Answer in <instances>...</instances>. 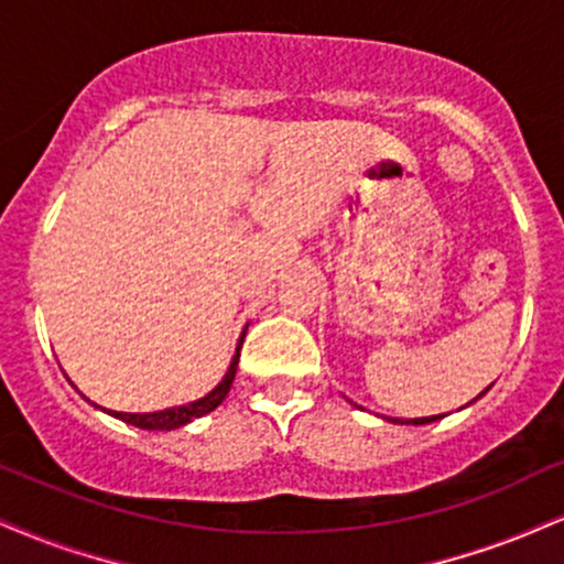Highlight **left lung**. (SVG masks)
<instances>
[{"label": "left lung", "mask_w": 564, "mask_h": 564, "mask_svg": "<svg viewBox=\"0 0 564 564\" xmlns=\"http://www.w3.org/2000/svg\"><path fill=\"white\" fill-rule=\"evenodd\" d=\"M486 389H489V387H486ZM486 389H484V392H486ZM481 394H478V398H481ZM440 419H444V415H426V419H389V421H392V423H413V426H423V423H434V421H440Z\"/></svg>", "instance_id": "8db88e82"}]
</instances>
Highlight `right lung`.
I'll use <instances>...</instances> for the list:
<instances>
[{
  "label": "right lung",
  "instance_id": "add662e5",
  "mask_svg": "<svg viewBox=\"0 0 564 564\" xmlns=\"http://www.w3.org/2000/svg\"><path fill=\"white\" fill-rule=\"evenodd\" d=\"M242 337H246V329H242V335L238 339V350H235L232 360H229V368L225 373V379L219 381L217 387L212 389V392L206 394V398H200L196 402H187V405H177V408H166V410H156V413H117V410H104V413L115 415V419H120L124 423H130V426H138V429H145V431H172V429H180L185 426V423H191L193 419H200V415L212 413L214 408L221 405V400L227 398L229 387H232L235 381V371H238V360H240V347H242ZM86 400V398H83ZM90 402V400H88ZM94 405V402H90ZM99 408V405H94Z\"/></svg>",
  "mask_w": 564,
  "mask_h": 564
}]
</instances>
